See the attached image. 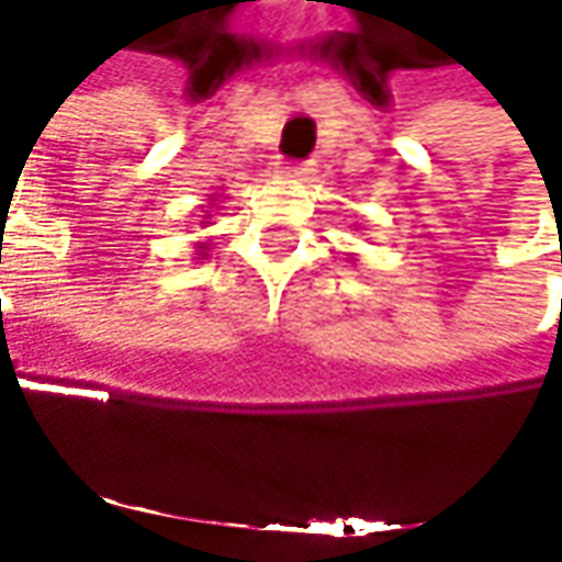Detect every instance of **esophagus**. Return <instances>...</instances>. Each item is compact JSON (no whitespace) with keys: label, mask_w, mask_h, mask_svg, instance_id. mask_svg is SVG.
Returning <instances> with one entry per match:
<instances>
[{"label":"esophagus","mask_w":562,"mask_h":562,"mask_svg":"<svg viewBox=\"0 0 562 562\" xmlns=\"http://www.w3.org/2000/svg\"><path fill=\"white\" fill-rule=\"evenodd\" d=\"M288 172L293 179H300V182H312L318 169H315V164H293V167H288Z\"/></svg>","instance_id":"esophagus-1"}]
</instances>
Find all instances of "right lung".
<instances>
[{"instance_id": "obj_1", "label": "right lung", "mask_w": 562, "mask_h": 562, "mask_svg": "<svg viewBox=\"0 0 562 562\" xmlns=\"http://www.w3.org/2000/svg\"><path fill=\"white\" fill-rule=\"evenodd\" d=\"M210 201L216 203V198H210ZM203 213H206L203 220H210V216H213L210 210H203ZM206 256H210V240H201V244H194V256H191V259H198V262H201V259H206Z\"/></svg>"}]
</instances>
